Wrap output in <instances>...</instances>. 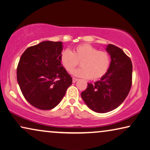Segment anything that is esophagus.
<instances>
[{"label":"esophagus","instance_id":"obj_1","mask_svg":"<svg viewBox=\"0 0 150 150\" xmlns=\"http://www.w3.org/2000/svg\"><path fill=\"white\" fill-rule=\"evenodd\" d=\"M78 81V79H77V78H73V83H75L76 81Z\"/></svg>","mask_w":150,"mask_h":150}]
</instances>
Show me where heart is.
<instances>
[{
  "mask_svg": "<svg viewBox=\"0 0 150 150\" xmlns=\"http://www.w3.org/2000/svg\"><path fill=\"white\" fill-rule=\"evenodd\" d=\"M61 62L69 73L74 71L80 62L82 67L75 70L73 75L98 80L108 72L111 57L106 51L100 50L89 44H83L75 47L73 52L69 50H64L61 55Z\"/></svg>",
  "mask_w": 150,
  "mask_h": 150,
  "instance_id": "b5f03b06",
  "label": "heart"
}]
</instances>
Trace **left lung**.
<instances>
[{"mask_svg": "<svg viewBox=\"0 0 150 150\" xmlns=\"http://www.w3.org/2000/svg\"><path fill=\"white\" fill-rule=\"evenodd\" d=\"M111 57L108 72L94 84L88 83L81 98L91 110L106 113L117 108L128 96L132 85V62L121 48L108 44Z\"/></svg>", "mask_w": 150, "mask_h": 150, "instance_id": "obj_1", "label": "left lung"}]
</instances>
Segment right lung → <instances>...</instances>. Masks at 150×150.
I'll return each instance as SVG.
<instances>
[{"mask_svg": "<svg viewBox=\"0 0 150 150\" xmlns=\"http://www.w3.org/2000/svg\"><path fill=\"white\" fill-rule=\"evenodd\" d=\"M62 42L44 41L26 49L20 58L17 79L24 98L40 110L57 106L72 84L61 62Z\"/></svg>", "mask_w": 150, "mask_h": 150, "instance_id": "add662e5", "label": "right lung"}]
</instances>
